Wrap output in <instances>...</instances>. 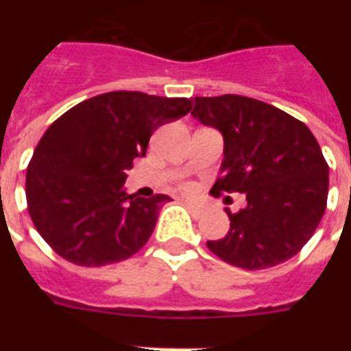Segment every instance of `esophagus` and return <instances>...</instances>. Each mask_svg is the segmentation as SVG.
Masks as SVG:
<instances>
[{"mask_svg": "<svg viewBox=\"0 0 351 351\" xmlns=\"http://www.w3.org/2000/svg\"><path fill=\"white\" fill-rule=\"evenodd\" d=\"M186 208L189 209V213L193 215V217H195V219H198V217H200V215H202V209H200V206H198L197 202H195V200H186Z\"/></svg>", "mask_w": 351, "mask_h": 351, "instance_id": "1", "label": "esophagus"}]
</instances>
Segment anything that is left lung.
Here are the masks:
<instances>
[{"label":"left lung","instance_id":"8db88e82","mask_svg":"<svg viewBox=\"0 0 351 351\" xmlns=\"http://www.w3.org/2000/svg\"><path fill=\"white\" fill-rule=\"evenodd\" d=\"M193 117L224 136L213 195L244 193L224 239L208 247L231 266L266 269L299 253L321 222L328 164L308 127L277 107L239 95L195 98Z\"/></svg>","mask_w":351,"mask_h":351}]
</instances>
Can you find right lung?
Listing matches in <instances>:
<instances>
[{
    "instance_id": "add662e5",
    "label": "right lung",
    "mask_w": 351,
    "mask_h": 351,
    "mask_svg": "<svg viewBox=\"0 0 351 351\" xmlns=\"http://www.w3.org/2000/svg\"><path fill=\"white\" fill-rule=\"evenodd\" d=\"M191 111L187 98L114 90L58 118L27 167V208L47 244L76 266L125 261L153 233L171 198L125 193V171L160 125Z\"/></svg>"
}]
</instances>
